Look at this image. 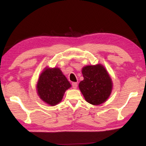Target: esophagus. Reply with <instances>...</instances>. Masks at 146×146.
<instances>
[{"mask_svg": "<svg viewBox=\"0 0 146 146\" xmlns=\"http://www.w3.org/2000/svg\"><path fill=\"white\" fill-rule=\"evenodd\" d=\"M77 86H78V84L76 82H73L72 83V88L73 89H76V88H77Z\"/></svg>", "mask_w": 146, "mask_h": 146, "instance_id": "1", "label": "esophagus"}]
</instances>
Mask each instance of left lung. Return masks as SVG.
Segmentation results:
<instances>
[{
	"instance_id": "8db88e82",
	"label": "left lung",
	"mask_w": 146,
	"mask_h": 146,
	"mask_svg": "<svg viewBox=\"0 0 146 146\" xmlns=\"http://www.w3.org/2000/svg\"><path fill=\"white\" fill-rule=\"evenodd\" d=\"M84 80L79 89L86 100L93 105H99L106 101L112 90V81L104 66H87L82 68Z\"/></svg>"
}]
</instances>
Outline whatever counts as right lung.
I'll list each match as a JSON object with an SVG mask.
<instances>
[{
  "instance_id": "1",
  "label": "right lung",
  "mask_w": 146,
  "mask_h": 146,
  "mask_svg": "<svg viewBox=\"0 0 146 146\" xmlns=\"http://www.w3.org/2000/svg\"><path fill=\"white\" fill-rule=\"evenodd\" d=\"M70 87V83L60 69L46 68L39 77L36 88L44 102L55 106L60 102L66 90Z\"/></svg>"
}]
</instances>
